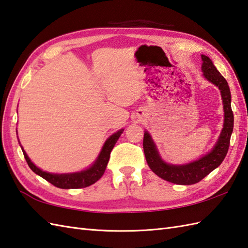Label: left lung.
Returning a JSON list of instances; mask_svg holds the SVG:
<instances>
[{"label":"left lung","mask_w":248,"mask_h":248,"mask_svg":"<svg viewBox=\"0 0 248 248\" xmlns=\"http://www.w3.org/2000/svg\"><path fill=\"white\" fill-rule=\"evenodd\" d=\"M202 71L205 78L212 84L218 87L221 91L223 105H224V125L222 133L212 151L207 155L200 158L193 162L174 166L164 162L159 156L157 147L154 143L151 135L145 130L143 138V150L148 167L159 177L177 185H194L199 183L202 178L217 169L226 157L230 137L233 130V112L232 110V94L230 89L222 74L214 67L211 59L205 55H202Z\"/></svg>","instance_id":"8db88e82"}]
</instances>
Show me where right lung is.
Masks as SVG:
<instances>
[{
	"instance_id": "1",
	"label": "right lung",
	"mask_w": 248,
	"mask_h": 248,
	"mask_svg": "<svg viewBox=\"0 0 248 248\" xmlns=\"http://www.w3.org/2000/svg\"><path fill=\"white\" fill-rule=\"evenodd\" d=\"M124 129H120L117 133L111 135L109 138L106 140L105 144H104L102 151L98 155L95 162L92 164V166L84 170H80L78 173H68V174H53V173H47L45 170H40L37 168L34 163L31 161V159L27 156V154L24 152L23 147L22 148V152H23V155L25 160L29 164V167L32 172L36 173L37 175L41 176L42 178L47 180L48 183H51L53 186H57L60 189H79V188H86V186H89L100 179L104 172H105L107 163L110 158V153H111L113 146L117 143L120 136L123 134Z\"/></svg>"
}]
</instances>
